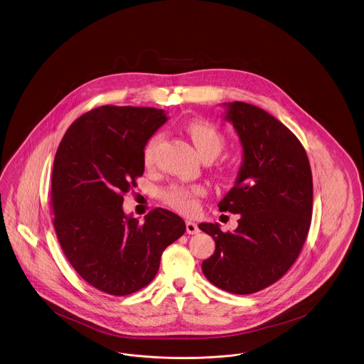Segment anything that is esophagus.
I'll list each match as a JSON object with an SVG mask.
<instances>
[{
    "instance_id": "1",
    "label": "esophagus",
    "mask_w": 364,
    "mask_h": 364,
    "mask_svg": "<svg viewBox=\"0 0 364 364\" xmlns=\"http://www.w3.org/2000/svg\"><path fill=\"white\" fill-rule=\"evenodd\" d=\"M186 229H187V233L188 234H196L199 232L198 225L193 223V222H191V220L186 222Z\"/></svg>"
}]
</instances>
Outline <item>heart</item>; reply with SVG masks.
<instances>
[{"instance_id":"b5f03b06","label":"heart","mask_w":364,"mask_h":364,"mask_svg":"<svg viewBox=\"0 0 364 364\" xmlns=\"http://www.w3.org/2000/svg\"><path fill=\"white\" fill-rule=\"evenodd\" d=\"M191 142L204 161L213 160L226 146V136L218 127L205 120H191L184 126ZM162 142V135H153L144 147V162L146 166H151L156 162L157 151ZM205 195L202 186L193 184H172L161 191V200L168 207L181 214H193L199 207V200Z\"/></svg>"}]
</instances>
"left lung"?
I'll return each instance as SVG.
<instances>
[{"mask_svg":"<svg viewBox=\"0 0 364 364\" xmlns=\"http://www.w3.org/2000/svg\"><path fill=\"white\" fill-rule=\"evenodd\" d=\"M226 119L240 135L244 164L219 210L240 219L233 233L199 225L215 241L202 269L220 290L247 295L274 284L296 262L311 223L313 177L301 141L268 112L234 102Z\"/></svg>","mask_w":364,"mask_h":364,"instance_id":"1","label":"left lung"}]
</instances>
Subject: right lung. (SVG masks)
<instances>
[{"mask_svg":"<svg viewBox=\"0 0 364 364\" xmlns=\"http://www.w3.org/2000/svg\"><path fill=\"white\" fill-rule=\"evenodd\" d=\"M165 122L157 108L102 105L74 120L59 144L51 176L59 245L74 271L105 294L146 287L165 247L186 232L169 210L157 207L139 223L122 208L144 175L146 142Z\"/></svg>","mask_w":364,"mask_h":364,"instance_id":"add662e5","label":"right lung"}]
</instances>
